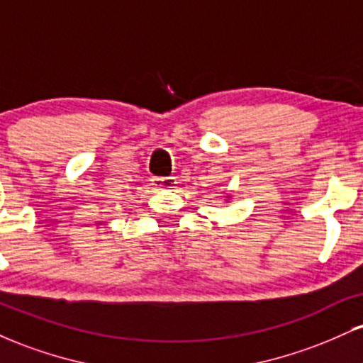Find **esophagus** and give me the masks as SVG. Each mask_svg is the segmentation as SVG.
Instances as JSON below:
<instances>
[{"label":"esophagus","instance_id":"34e87169","mask_svg":"<svg viewBox=\"0 0 363 363\" xmlns=\"http://www.w3.org/2000/svg\"><path fill=\"white\" fill-rule=\"evenodd\" d=\"M152 184L155 186V189H172V187H176L177 181L174 177H155Z\"/></svg>","mask_w":363,"mask_h":363}]
</instances>
